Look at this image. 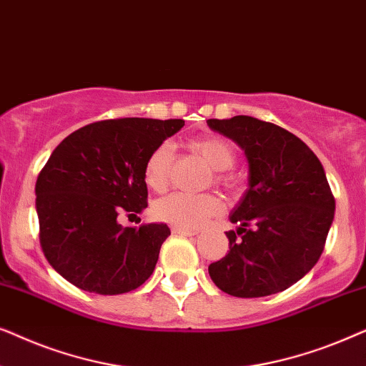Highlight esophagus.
Returning <instances> with one entry per match:
<instances>
[{
    "mask_svg": "<svg viewBox=\"0 0 366 366\" xmlns=\"http://www.w3.org/2000/svg\"><path fill=\"white\" fill-rule=\"evenodd\" d=\"M172 232L177 233V234H183V237H193V234H197V232H194V229L182 228V227H173Z\"/></svg>",
    "mask_w": 366,
    "mask_h": 366,
    "instance_id": "obj_1",
    "label": "esophagus"
}]
</instances>
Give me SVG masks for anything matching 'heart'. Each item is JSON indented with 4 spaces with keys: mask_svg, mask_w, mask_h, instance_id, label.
Returning a JSON list of instances; mask_svg holds the SVG:
<instances>
[{
    "mask_svg": "<svg viewBox=\"0 0 366 366\" xmlns=\"http://www.w3.org/2000/svg\"><path fill=\"white\" fill-rule=\"evenodd\" d=\"M194 153L204 159L209 168L214 169L217 183L229 187L233 183L232 174L224 169L232 168L237 159V153L232 143L219 137H204L192 139L188 144ZM169 172H172V147L168 143L159 144L149 154L144 163V182L154 192H163L168 187ZM223 209V202L218 194H189L172 193L154 203V217L174 227L198 228L209 217Z\"/></svg>",
    "mask_w": 366,
    "mask_h": 366,
    "instance_id": "obj_1",
    "label": "heart"
}]
</instances>
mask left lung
I'll use <instances>...</instances> for the list:
<instances>
[{
  "label": "left lung",
  "instance_id": "left-lung-1",
  "mask_svg": "<svg viewBox=\"0 0 366 366\" xmlns=\"http://www.w3.org/2000/svg\"><path fill=\"white\" fill-rule=\"evenodd\" d=\"M208 127L244 149L248 189L233 209L229 252L208 267L222 292L238 298L280 293L322 257L335 197L312 149L278 124L253 117L208 119Z\"/></svg>",
  "mask_w": 366,
  "mask_h": 366
}]
</instances>
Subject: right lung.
Wrapping results in <instances>:
<instances>
[{"mask_svg":"<svg viewBox=\"0 0 366 366\" xmlns=\"http://www.w3.org/2000/svg\"><path fill=\"white\" fill-rule=\"evenodd\" d=\"M183 119L117 118L76 129L54 148L36 179L39 243L74 287L122 295L147 282L172 233L164 223L123 228L118 214L148 207L144 163Z\"/></svg>","mask_w":366,"mask_h":366,"instance_id":"add662e5","label":"right lung"}]
</instances>
